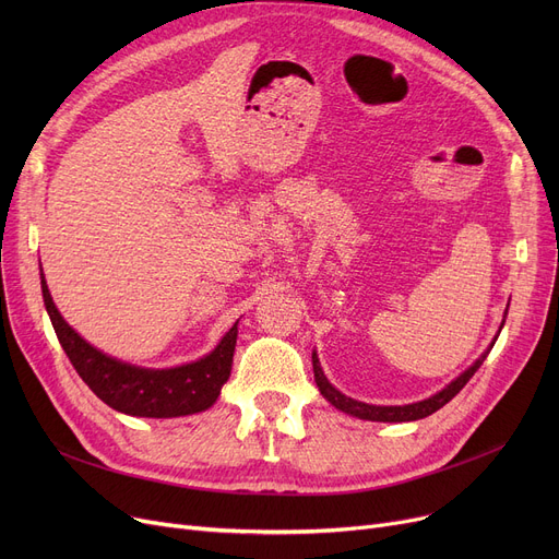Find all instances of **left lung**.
I'll use <instances>...</instances> for the list:
<instances>
[{
    "mask_svg": "<svg viewBox=\"0 0 559 559\" xmlns=\"http://www.w3.org/2000/svg\"><path fill=\"white\" fill-rule=\"evenodd\" d=\"M489 350L491 348H487V354H483L472 367H468L462 376H457L453 383L447 385L442 392H437L435 396H430L426 401H419V403H413V405H369V403L344 396L342 392H337L329 383L314 354H312V371H314V383H317L319 392L324 394V399H329L337 409H342V413H346V415H354V417H360V419H367V421H392V424L394 421H417V419H424V417L437 413L439 407H444L468 383V378H472L480 369V365L489 356Z\"/></svg>",
    "mask_w": 559,
    "mask_h": 559,
    "instance_id": "8db88e82",
    "label": "left lung"
}]
</instances>
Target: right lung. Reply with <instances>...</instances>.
Returning <instances> with one entry per match:
<instances>
[{
  "label": "right lung",
  "mask_w": 559,
  "mask_h": 559,
  "mask_svg": "<svg viewBox=\"0 0 559 559\" xmlns=\"http://www.w3.org/2000/svg\"><path fill=\"white\" fill-rule=\"evenodd\" d=\"M40 278L45 308L58 342H61L76 373L83 378V383L106 405L133 417L169 419L201 413L217 401L222 385L230 376L238 324H233L213 354L192 365L174 369H142L104 356L102 350L70 329L61 312L56 310L43 274Z\"/></svg>",
  "instance_id": "add662e5"
}]
</instances>
